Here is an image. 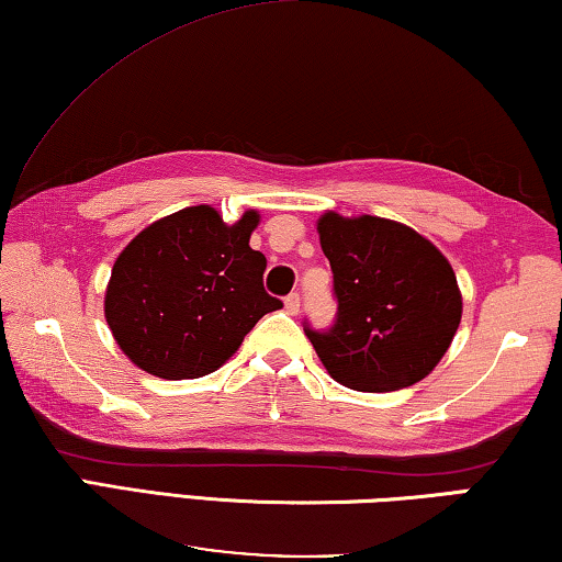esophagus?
Instances as JSON below:
<instances>
[{
    "label": "esophagus",
    "instance_id": "esophagus-1",
    "mask_svg": "<svg viewBox=\"0 0 562 562\" xmlns=\"http://www.w3.org/2000/svg\"><path fill=\"white\" fill-rule=\"evenodd\" d=\"M284 310H288L290 315L300 313V295H297V292H292V295L284 297Z\"/></svg>",
    "mask_w": 562,
    "mask_h": 562
}]
</instances>
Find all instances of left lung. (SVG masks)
Segmentation results:
<instances>
[{
    "label": "left lung",
    "instance_id": "1",
    "mask_svg": "<svg viewBox=\"0 0 562 562\" xmlns=\"http://www.w3.org/2000/svg\"><path fill=\"white\" fill-rule=\"evenodd\" d=\"M317 235L333 267L337 319L327 333L305 327V335L329 378L362 393H390L430 375L462 317L448 257L385 217L327 210Z\"/></svg>",
    "mask_w": 562,
    "mask_h": 562
}]
</instances>
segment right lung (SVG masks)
Listing matches in <instances>:
<instances>
[{"label": "right lung", "mask_w": 562, "mask_h": 562, "mask_svg": "<svg viewBox=\"0 0 562 562\" xmlns=\"http://www.w3.org/2000/svg\"><path fill=\"white\" fill-rule=\"evenodd\" d=\"M260 215L227 225L210 204L184 207L142 229L122 249L104 292L120 350L162 380L222 368L262 315L282 302L262 288L267 260L249 247Z\"/></svg>", "instance_id": "obj_1"}]
</instances>
